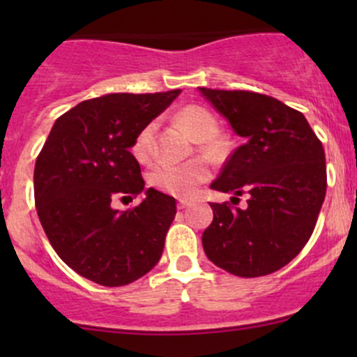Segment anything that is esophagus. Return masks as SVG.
<instances>
[{
	"mask_svg": "<svg viewBox=\"0 0 357 357\" xmlns=\"http://www.w3.org/2000/svg\"><path fill=\"white\" fill-rule=\"evenodd\" d=\"M190 205H192V202L190 200H186V199L178 200V208H186V207H190Z\"/></svg>",
	"mask_w": 357,
	"mask_h": 357,
	"instance_id": "obj_1",
	"label": "esophagus"
}]
</instances>
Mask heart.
<instances>
[{
  "instance_id": "b5f03b06",
  "label": "heart",
  "mask_w": 357,
  "mask_h": 357,
  "mask_svg": "<svg viewBox=\"0 0 357 357\" xmlns=\"http://www.w3.org/2000/svg\"><path fill=\"white\" fill-rule=\"evenodd\" d=\"M176 119L186 128V131L199 142L200 150L207 155H219L222 152V143L218 138V119L207 107L186 105L178 110ZM157 122L152 121L143 126L132 142V155L139 162H149L153 157V139H155ZM208 165L204 160H190L183 164L158 162L149 174V181L153 188L167 195L186 199L195 193L202 183L208 179Z\"/></svg>"
}]
</instances>
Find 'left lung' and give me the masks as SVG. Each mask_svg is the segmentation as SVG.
Segmentation results:
<instances>
[{"label": "left lung", "mask_w": 357, "mask_h": 357, "mask_svg": "<svg viewBox=\"0 0 357 357\" xmlns=\"http://www.w3.org/2000/svg\"><path fill=\"white\" fill-rule=\"evenodd\" d=\"M200 93L245 138L212 190L248 197L245 208L211 204L214 219L202 245L208 261L231 275H271L298 255L314 231L326 195L325 150L304 115L273 96Z\"/></svg>", "instance_id": "1"}]
</instances>
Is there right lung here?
<instances>
[{"label":"right lung","mask_w":357,"mask_h":357,"mask_svg":"<svg viewBox=\"0 0 357 357\" xmlns=\"http://www.w3.org/2000/svg\"><path fill=\"white\" fill-rule=\"evenodd\" d=\"M179 93H110L81 102L56 119L36 158L43 229L68 268L98 285H129L160 259L176 200L153 188L128 211L112 208V200L143 192L142 169L129 149Z\"/></svg>","instance_id":"add662e5"}]
</instances>
